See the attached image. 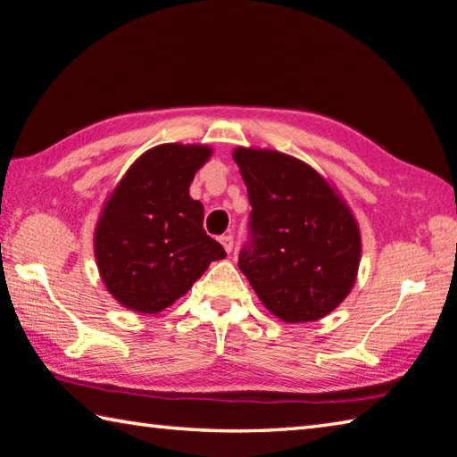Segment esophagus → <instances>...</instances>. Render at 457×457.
Masks as SVG:
<instances>
[{
    "mask_svg": "<svg viewBox=\"0 0 457 457\" xmlns=\"http://www.w3.org/2000/svg\"><path fill=\"white\" fill-rule=\"evenodd\" d=\"M220 244L223 245V250H226L228 253L234 250V237H231V236H221L220 237Z\"/></svg>",
    "mask_w": 457,
    "mask_h": 457,
    "instance_id": "1",
    "label": "esophagus"
}]
</instances>
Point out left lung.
Returning <instances> with one entry per match:
<instances>
[{
  "mask_svg": "<svg viewBox=\"0 0 457 457\" xmlns=\"http://www.w3.org/2000/svg\"><path fill=\"white\" fill-rule=\"evenodd\" d=\"M252 204L239 270L276 318L315 321L352 292L361 257L353 213L326 178L297 157L237 147Z\"/></svg>",
  "mask_w": 457,
  "mask_h": 457,
  "instance_id": "obj_1",
  "label": "left lung"
}]
</instances>
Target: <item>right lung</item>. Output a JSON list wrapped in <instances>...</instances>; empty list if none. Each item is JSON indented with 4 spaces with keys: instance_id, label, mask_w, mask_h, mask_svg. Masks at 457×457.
Instances as JSON below:
<instances>
[{
    "instance_id": "add662e5",
    "label": "right lung",
    "mask_w": 457,
    "mask_h": 457,
    "mask_svg": "<svg viewBox=\"0 0 457 457\" xmlns=\"http://www.w3.org/2000/svg\"><path fill=\"white\" fill-rule=\"evenodd\" d=\"M212 147L163 144L131 163L99 215L97 270L128 310L157 313L187 294L223 247L205 234L204 205L189 184Z\"/></svg>"
}]
</instances>
